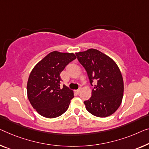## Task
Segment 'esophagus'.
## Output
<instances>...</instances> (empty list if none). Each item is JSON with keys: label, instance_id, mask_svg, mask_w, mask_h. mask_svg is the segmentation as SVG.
Wrapping results in <instances>:
<instances>
[{"label": "esophagus", "instance_id": "esophagus-1", "mask_svg": "<svg viewBox=\"0 0 149 149\" xmlns=\"http://www.w3.org/2000/svg\"><path fill=\"white\" fill-rule=\"evenodd\" d=\"M80 91H81V89H80V88H79V89H78V90H75V92H76V93H77V94H79V92H80Z\"/></svg>", "mask_w": 149, "mask_h": 149}]
</instances>
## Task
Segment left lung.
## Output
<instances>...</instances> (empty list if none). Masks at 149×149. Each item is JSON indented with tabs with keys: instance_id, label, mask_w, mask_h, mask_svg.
I'll return each instance as SVG.
<instances>
[{
	"instance_id": "obj_1",
	"label": "left lung",
	"mask_w": 149,
	"mask_h": 149,
	"mask_svg": "<svg viewBox=\"0 0 149 149\" xmlns=\"http://www.w3.org/2000/svg\"><path fill=\"white\" fill-rule=\"evenodd\" d=\"M75 55L87 72L91 85L94 84L92 96L84 101L86 110L100 118L114 114L120 106L124 92L123 78L117 64L95 49Z\"/></svg>"
}]
</instances>
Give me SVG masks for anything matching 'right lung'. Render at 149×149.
I'll list each match as a JSON object with an SVG mask.
<instances>
[{
    "label": "right lung",
    "mask_w": 149,
    "mask_h": 149,
    "mask_svg": "<svg viewBox=\"0 0 149 149\" xmlns=\"http://www.w3.org/2000/svg\"><path fill=\"white\" fill-rule=\"evenodd\" d=\"M76 59L73 53L51 52L31 72L26 91L31 104L41 116L53 118L68 110L74 92L63 85L60 88L61 72Z\"/></svg>",
    "instance_id": "1"
}]
</instances>
